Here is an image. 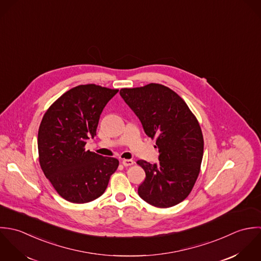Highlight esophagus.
Masks as SVG:
<instances>
[{
	"mask_svg": "<svg viewBox=\"0 0 261 261\" xmlns=\"http://www.w3.org/2000/svg\"><path fill=\"white\" fill-rule=\"evenodd\" d=\"M133 163H134V161L132 159H123L122 160V164L124 166H131V165H133Z\"/></svg>",
	"mask_w": 261,
	"mask_h": 261,
	"instance_id": "obj_1",
	"label": "esophagus"
}]
</instances>
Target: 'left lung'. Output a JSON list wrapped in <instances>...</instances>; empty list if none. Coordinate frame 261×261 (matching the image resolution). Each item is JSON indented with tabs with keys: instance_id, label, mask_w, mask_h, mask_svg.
Instances as JSON below:
<instances>
[{
	"instance_id": "8db88e82",
	"label": "left lung",
	"mask_w": 261,
	"mask_h": 261,
	"mask_svg": "<svg viewBox=\"0 0 261 261\" xmlns=\"http://www.w3.org/2000/svg\"><path fill=\"white\" fill-rule=\"evenodd\" d=\"M120 95L146 135L156 139L159 152L158 163L137 161L146 174L138 195L157 208L179 204L192 192L203 159L204 138L197 118L176 93L159 84L121 89Z\"/></svg>"
}]
</instances>
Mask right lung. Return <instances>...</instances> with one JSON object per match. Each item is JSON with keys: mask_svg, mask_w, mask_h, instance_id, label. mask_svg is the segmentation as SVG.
<instances>
[{"mask_svg": "<svg viewBox=\"0 0 261 261\" xmlns=\"http://www.w3.org/2000/svg\"><path fill=\"white\" fill-rule=\"evenodd\" d=\"M119 92L81 85L59 97L44 114L38 130L40 166L64 200L85 204L104 194L119 160L85 149L97 133L107 103Z\"/></svg>", "mask_w": 261, "mask_h": 261, "instance_id": "1", "label": "right lung"}]
</instances>
